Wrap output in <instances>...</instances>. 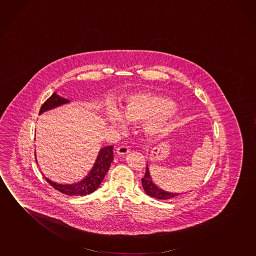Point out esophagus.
<instances>
[{
    "mask_svg": "<svg viewBox=\"0 0 256 256\" xmlns=\"http://www.w3.org/2000/svg\"><path fill=\"white\" fill-rule=\"evenodd\" d=\"M116 152H117L118 155H124V154L130 152V149L126 146H118V147L116 148Z\"/></svg>",
    "mask_w": 256,
    "mask_h": 256,
    "instance_id": "esophagus-1",
    "label": "esophagus"
}]
</instances>
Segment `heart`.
Listing matches in <instances>:
<instances>
[{"label":"heart","mask_w":256,"mask_h":256,"mask_svg":"<svg viewBox=\"0 0 256 256\" xmlns=\"http://www.w3.org/2000/svg\"><path fill=\"white\" fill-rule=\"evenodd\" d=\"M174 109L173 102L168 99L160 98L146 93L133 94L126 99V104L120 109V116L126 122L136 123L150 120L146 130L150 134H155L165 126L166 114H170ZM107 123L117 125L120 118L118 110L110 108L106 114Z\"/></svg>","instance_id":"obj_1"}]
</instances>
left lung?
Masks as SVG:
<instances>
[{
	"label": "left lung",
	"instance_id": "8db88e82",
	"mask_svg": "<svg viewBox=\"0 0 256 256\" xmlns=\"http://www.w3.org/2000/svg\"><path fill=\"white\" fill-rule=\"evenodd\" d=\"M142 184L144 190L149 196L157 198V200H170L173 198L181 195L180 193L166 192L163 190L160 189L157 185L154 184L150 176L148 166H146V172L144 176L142 178Z\"/></svg>",
	"mask_w": 256,
	"mask_h": 256
}]
</instances>
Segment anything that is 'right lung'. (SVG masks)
Returning a JSON list of instances; mask_svg holds the SVG:
<instances>
[{"label":"right lung","mask_w":256,"mask_h":256,"mask_svg":"<svg viewBox=\"0 0 256 256\" xmlns=\"http://www.w3.org/2000/svg\"><path fill=\"white\" fill-rule=\"evenodd\" d=\"M69 102L70 101L68 99L61 98L56 91L44 102V104L40 107L39 114ZM112 149H114V146H106L100 150L96 160L94 162V166L92 168L90 174L79 182H76L74 184H59L50 181V179H48L47 177H44V178L54 189L66 195L85 196L88 194H90L94 192V190L100 186L102 179L106 176L107 171L110 168V163L114 160Z\"/></svg>","instance_id":"add662e5"}]
</instances>
